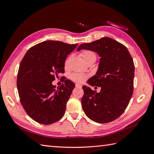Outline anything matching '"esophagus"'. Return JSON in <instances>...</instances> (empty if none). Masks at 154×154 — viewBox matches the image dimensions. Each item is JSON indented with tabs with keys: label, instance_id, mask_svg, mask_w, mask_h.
<instances>
[{
	"label": "esophagus",
	"instance_id": "34e87169",
	"mask_svg": "<svg viewBox=\"0 0 154 154\" xmlns=\"http://www.w3.org/2000/svg\"><path fill=\"white\" fill-rule=\"evenodd\" d=\"M75 85H76V87H77V88H82V87L81 85L78 84V83H76Z\"/></svg>",
	"mask_w": 154,
	"mask_h": 154
}]
</instances>
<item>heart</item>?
<instances>
[{
    "instance_id": "1",
    "label": "heart",
    "mask_w": 154,
    "mask_h": 154,
    "mask_svg": "<svg viewBox=\"0 0 154 154\" xmlns=\"http://www.w3.org/2000/svg\"><path fill=\"white\" fill-rule=\"evenodd\" d=\"M80 55L87 63L91 62H94L96 60V54L94 52V51H92L91 50L83 51L80 53ZM70 60H71V57L66 59V62H65V67H68ZM87 77L88 76L87 74H83V73H78V72L72 73L71 75V80L77 83L84 82L85 80L87 78Z\"/></svg>"
}]
</instances>
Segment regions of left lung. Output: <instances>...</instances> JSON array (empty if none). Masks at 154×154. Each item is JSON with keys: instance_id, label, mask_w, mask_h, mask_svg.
Wrapping results in <instances>:
<instances>
[{"instance_id": "obj_1", "label": "left lung", "mask_w": 154, "mask_h": 154, "mask_svg": "<svg viewBox=\"0 0 154 154\" xmlns=\"http://www.w3.org/2000/svg\"><path fill=\"white\" fill-rule=\"evenodd\" d=\"M81 49L94 51L101 57L96 74L87 81L91 86L101 87V91L82 87L83 110L96 123L112 122L124 112L133 94V59L124 45L109 37L82 44L77 50Z\"/></svg>"}]
</instances>
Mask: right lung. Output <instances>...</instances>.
<instances>
[{"label": "right lung", "mask_w": 154, "mask_h": 154, "mask_svg": "<svg viewBox=\"0 0 154 154\" xmlns=\"http://www.w3.org/2000/svg\"><path fill=\"white\" fill-rule=\"evenodd\" d=\"M77 45L45 41L31 47L22 58L17 74L18 96L27 115L37 123L52 124L64 115L75 85L63 80L56 88L52 82L65 72L66 59Z\"/></svg>", "instance_id": "obj_1"}]
</instances>
